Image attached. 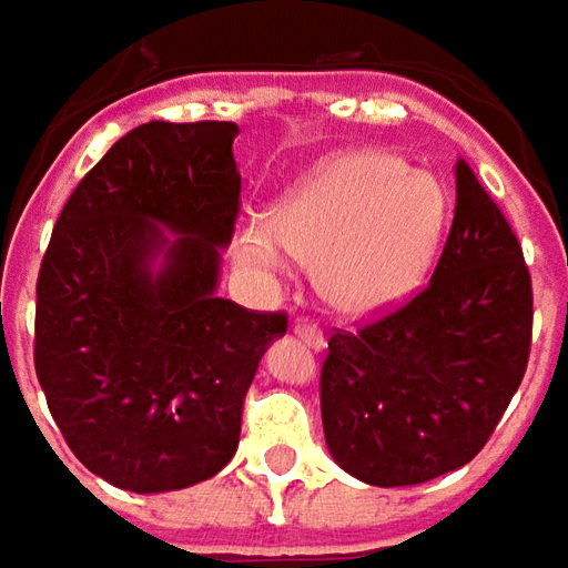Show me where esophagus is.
<instances>
[{
  "label": "esophagus",
  "instance_id": "34e87169",
  "mask_svg": "<svg viewBox=\"0 0 568 568\" xmlns=\"http://www.w3.org/2000/svg\"><path fill=\"white\" fill-rule=\"evenodd\" d=\"M293 333H296L308 348H315V352H324V345H327V336H324L321 327H315V324H296Z\"/></svg>",
  "mask_w": 568,
  "mask_h": 568
}]
</instances>
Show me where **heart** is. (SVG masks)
<instances>
[{
	"mask_svg": "<svg viewBox=\"0 0 568 568\" xmlns=\"http://www.w3.org/2000/svg\"><path fill=\"white\" fill-rule=\"evenodd\" d=\"M446 192L428 171L376 149L339 152L300 176L265 223L235 235L247 268L277 272L284 251L312 263L321 300L342 315H376L422 284L444 232Z\"/></svg>",
	"mask_w": 568,
	"mask_h": 568,
	"instance_id": "1",
	"label": "heart"
}]
</instances>
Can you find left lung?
Here are the masks:
<instances>
[{"instance_id":"8db88e82","label":"left lung","mask_w":568,"mask_h":568,"mask_svg":"<svg viewBox=\"0 0 568 568\" xmlns=\"http://www.w3.org/2000/svg\"><path fill=\"white\" fill-rule=\"evenodd\" d=\"M529 339L532 284L517 235L456 162V216L425 291L376 324L329 336V456L385 489L468 465L520 388Z\"/></svg>"}]
</instances>
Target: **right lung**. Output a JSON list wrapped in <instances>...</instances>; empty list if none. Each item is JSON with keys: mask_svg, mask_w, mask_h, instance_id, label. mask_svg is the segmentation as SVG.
Returning <instances> with one entry per match:
<instances>
[{"mask_svg": "<svg viewBox=\"0 0 568 568\" xmlns=\"http://www.w3.org/2000/svg\"><path fill=\"white\" fill-rule=\"evenodd\" d=\"M235 122H149L63 204L36 284V376L91 474L128 493L213 477L287 317L216 296L235 232Z\"/></svg>", "mask_w": 568, "mask_h": 568, "instance_id": "add662e5", "label": "right lung"}]
</instances>
